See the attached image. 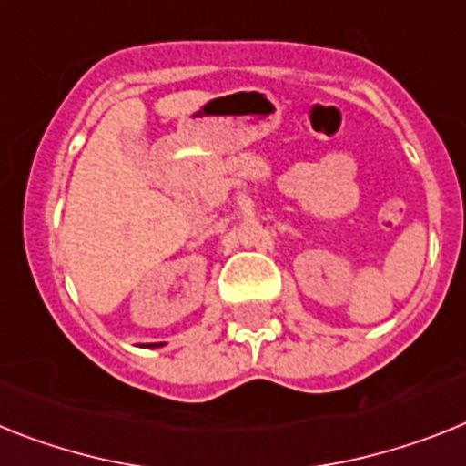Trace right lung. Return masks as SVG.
Here are the masks:
<instances>
[{"label":"right lung","mask_w":466,"mask_h":466,"mask_svg":"<svg viewBox=\"0 0 466 466\" xmlns=\"http://www.w3.org/2000/svg\"><path fill=\"white\" fill-rule=\"evenodd\" d=\"M154 346H156V343H154Z\"/></svg>","instance_id":"right-lung-1"}]
</instances>
